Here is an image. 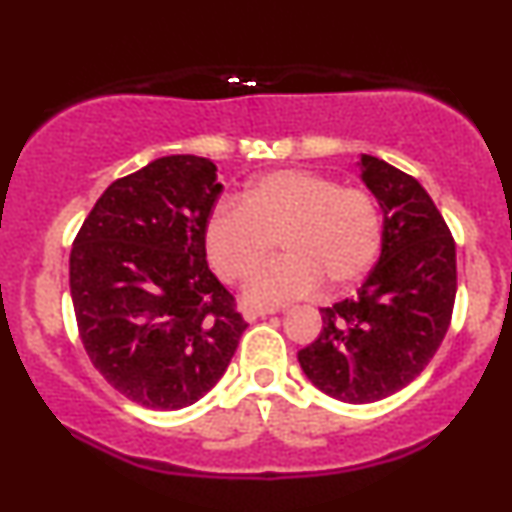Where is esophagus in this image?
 <instances>
[{"label":"esophagus","instance_id":"1","mask_svg":"<svg viewBox=\"0 0 512 512\" xmlns=\"http://www.w3.org/2000/svg\"><path fill=\"white\" fill-rule=\"evenodd\" d=\"M279 313V308H260V305H248V308L243 310V317L248 322H255L257 317H267V315H274Z\"/></svg>","mask_w":512,"mask_h":512}]
</instances>
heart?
<instances>
[{
  "label": "heart",
  "mask_w": 512,
  "mask_h": 512,
  "mask_svg": "<svg viewBox=\"0 0 512 512\" xmlns=\"http://www.w3.org/2000/svg\"><path fill=\"white\" fill-rule=\"evenodd\" d=\"M383 211L366 187H344L313 170H274L245 187L240 204L221 202L209 214L204 240L216 274L240 281L274 250L248 281L252 303L310 296L322 279L330 289L356 284L383 245Z\"/></svg>",
  "instance_id": "b5f03b06"
}]
</instances>
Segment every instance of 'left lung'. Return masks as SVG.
<instances>
[{
    "label": "left lung",
    "mask_w": 512,
    "mask_h": 512,
    "mask_svg": "<svg viewBox=\"0 0 512 512\" xmlns=\"http://www.w3.org/2000/svg\"><path fill=\"white\" fill-rule=\"evenodd\" d=\"M361 180L383 209V250L354 298L322 308V332L298 351L310 383L368 404L407 387L448 334L457 293L455 240L411 175L361 156Z\"/></svg>",
    "instance_id": "obj_1"
}]
</instances>
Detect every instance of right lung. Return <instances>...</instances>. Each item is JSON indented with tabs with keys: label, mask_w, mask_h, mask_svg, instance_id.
Returning <instances> with one entry per match:
<instances>
[{
	"label": "right lung",
	"mask_w": 512,
	"mask_h": 512,
	"mask_svg": "<svg viewBox=\"0 0 512 512\" xmlns=\"http://www.w3.org/2000/svg\"><path fill=\"white\" fill-rule=\"evenodd\" d=\"M221 190L209 158H156L115 180L74 238L81 342L98 373L142 407L202 399L248 327L207 264L204 228Z\"/></svg>",
	"instance_id": "right-lung-1"
}]
</instances>
